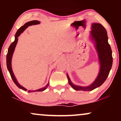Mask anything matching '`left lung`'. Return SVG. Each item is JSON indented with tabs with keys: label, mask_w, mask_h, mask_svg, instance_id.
<instances>
[{
	"label": "left lung",
	"mask_w": 121,
	"mask_h": 121,
	"mask_svg": "<svg viewBox=\"0 0 121 121\" xmlns=\"http://www.w3.org/2000/svg\"><path fill=\"white\" fill-rule=\"evenodd\" d=\"M91 31V38L95 42L96 48L99 54L100 63V72L96 79L91 85L87 87H82L74 85L67 74L69 84L75 90L91 91L100 86L108 76L111 69L113 58L110 45L108 43V36L105 28L101 24L94 23Z\"/></svg>",
	"instance_id": "8db88e82"
}]
</instances>
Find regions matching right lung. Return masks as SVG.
<instances>
[{
  "instance_id": "add662e5",
  "label": "right lung",
  "mask_w": 121,
  "mask_h": 121,
  "mask_svg": "<svg viewBox=\"0 0 121 121\" xmlns=\"http://www.w3.org/2000/svg\"><path fill=\"white\" fill-rule=\"evenodd\" d=\"M40 24V22H39V21L33 20V21H29V22H26L24 26H21V27L17 31V32H16L15 36V41L13 43H11V44L10 45L9 48H8L7 55H6V65H7V68L8 69V70H9L10 74V76L11 78L13 79V82H14V83L16 84V85L18 87H19L20 89H22L23 90L25 91L27 90V89H25L24 87H22V86H21L19 83H18V82H17V80H16L14 74L13 73L12 68H11V58H12L13 54V53H14L15 48L16 47V44H17V40H18L17 37L20 35L21 33L24 32L26 28L28 27V26L33 25H36V24ZM49 85V84L48 82V83L44 87H43V88L39 89V90H33V91L29 90L28 91V92H35V91H44V90H46V89L47 88V87Z\"/></svg>"
}]
</instances>
